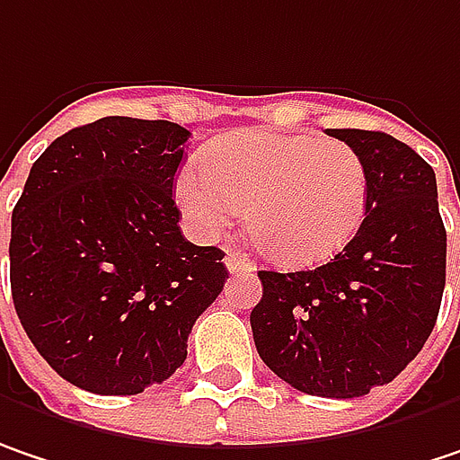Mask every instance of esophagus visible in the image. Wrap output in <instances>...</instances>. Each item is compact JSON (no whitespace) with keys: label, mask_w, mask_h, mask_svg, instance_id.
<instances>
[{"label":"esophagus","mask_w":460,"mask_h":460,"mask_svg":"<svg viewBox=\"0 0 460 460\" xmlns=\"http://www.w3.org/2000/svg\"><path fill=\"white\" fill-rule=\"evenodd\" d=\"M226 268H229V273H255L257 270L255 262L244 252H239V250H229L226 252Z\"/></svg>","instance_id":"esophagus-1"}]
</instances>
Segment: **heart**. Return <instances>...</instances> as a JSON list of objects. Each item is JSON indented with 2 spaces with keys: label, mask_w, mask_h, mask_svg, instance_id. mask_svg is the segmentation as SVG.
I'll use <instances>...</instances> for the list:
<instances>
[{
  "label": "heart",
  "mask_w": 460,
  "mask_h": 460,
  "mask_svg": "<svg viewBox=\"0 0 460 460\" xmlns=\"http://www.w3.org/2000/svg\"><path fill=\"white\" fill-rule=\"evenodd\" d=\"M369 174L343 140L302 132L239 129L179 169L174 198L203 236H216L244 208L262 255L286 268L338 255L365 221Z\"/></svg>",
  "instance_id": "obj_1"
}]
</instances>
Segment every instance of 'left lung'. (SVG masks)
Returning a JSON list of instances; mask_svg holds the SVG:
<instances>
[{"instance_id": "obj_1", "label": "left lung", "mask_w": 460, "mask_h": 460, "mask_svg": "<svg viewBox=\"0 0 460 460\" xmlns=\"http://www.w3.org/2000/svg\"><path fill=\"white\" fill-rule=\"evenodd\" d=\"M367 164L365 221L314 270H260L250 314L260 359L291 388L357 398L391 383L429 338L446 288V226L432 166L372 129H328Z\"/></svg>"}]
</instances>
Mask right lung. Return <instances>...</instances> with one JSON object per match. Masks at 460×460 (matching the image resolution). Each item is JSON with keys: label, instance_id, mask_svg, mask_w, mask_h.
Instances as JSON below:
<instances>
[{"label": "right lung", "instance_id": "add662e5", "mask_svg": "<svg viewBox=\"0 0 460 460\" xmlns=\"http://www.w3.org/2000/svg\"><path fill=\"white\" fill-rule=\"evenodd\" d=\"M190 132L103 117L57 137L13 210L14 312L67 383L135 395L169 380L229 279L218 247L179 229L174 174Z\"/></svg>", "mask_w": 460, "mask_h": 460}]
</instances>
